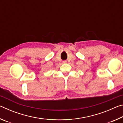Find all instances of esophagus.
Instances as JSON below:
<instances>
[{
	"mask_svg": "<svg viewBox=\"0 0 123 123\" xmlns=\"http://www.w3.org/2000/svg\"><path fill=\"white\" fill-rule=\"evenodd\" d=\"M63 63H66L67 61H63Z\"/></svg>",
	"mask_w": 123,
	"mask_h": 123,
	"instance_id": "esophagus-1",
	"label": "esophagus"
}]
</instances>
